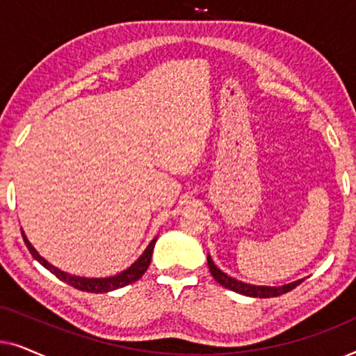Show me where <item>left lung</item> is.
<instances>
[{"instance_id": "left-lung-1", "label": "left lung", "mask_w": 356, "mask_h": 356, "mask_svg": "<svg viewBox=\"0 0 356 356\" xmlns=\"http://www.w3.org/2000/svg\"><path fill=\"white\" fill-rule=\"evenodd\" d=\"M207 266H209V270H211L213 279H216L222 286H225V289H228V290L236 291V293L252 296V298H274V296H280V295L286 293V291L293 290L296 285H300L301 282H303V279H301V280L291 282V284H286L282 286H259V285L245 284V282H240V280L233 279V277H230V275H227L225 272H222L216 264H213L211 256H207Z\"/></svg>"}]
</instances>
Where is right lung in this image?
<instances>
[{
	"label": "right lung",
	"mask_w": 356,
	"mask_h": 356,
	"mask_svg": "<svg viewBox=\"0 0 356 356\" xmlns=\"http://www.w3.org/2000/svg\"><path fill=\"white\" fill-rule=\"evenodd\" d=\"M22 238H24V241H26V246L29 248V251H31V254L33 256V259H37L43 267H45V269L50 270L51 274H55L60 280L66 282L67 285L74 286V289H77V290L89 291V293H106V291L123 289V286L133 284V282H136V280H139L140 277L144 275V272L147 270L150 259H152V251H154L155 241H157V238H154V240L149 243V246L145 248L143 256H140L139 259L134 262V264H131L128 269L120 272V274L111 275V277H102V279H87V277L71 275V274H67V272H63L58 269V267L51 266L50 262H48L47 259H43V257L38 254V252L35 251V248L31 245V241H29L27 236L24 235V232H22Z\"/></svg>",
	"instance_id": "right-lung-1"
}]
</instances>
